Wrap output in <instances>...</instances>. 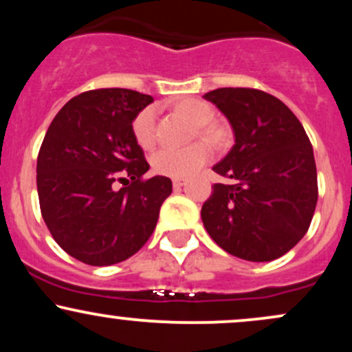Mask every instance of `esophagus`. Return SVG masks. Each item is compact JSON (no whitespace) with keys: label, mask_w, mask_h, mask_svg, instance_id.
<instances>
[{"label":"esophagus","mask_w":352,"mask_h":352,"mask_svg":"<svg viewBox=\"0 0 352 352\" xmlns=\"http://www.w3.org/2000/svg\"><path fill=\"white\" fill-rule=\"evenodd\" d=\"M184 185H185V180H182V179L173 180V188H175V190H180L182 187H184Z\"/></svg>","instance_id":"1"}]
</instances>
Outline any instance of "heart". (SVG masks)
Listing matches in <instances>:
<instances>
[{"label": "heart", "mask_w": 352, "mask_h": 352, "mask_svg": "<svg viewBox=\"0 0 352 352\" xmlns=\"http://www.w3.org/2000/svg\"><path fill=\"white\" fill-rule=\"evenodd\" d=\"M173 111L184 116L188 122L197 125V134L213 145L223 142L225 134L220 127L210 124L213 119V109L210 104L195 98H182L173 104ZM132 134L140 147L152 148L155 144V111L152 107L144 109L135 116L132 122ZM212 157L208 144L197 142L185 148H160L153 153L152 167L160 175L172 179H185L199 172Z\"/></svg>", "instance_id": "heart-1"}]
</instances>
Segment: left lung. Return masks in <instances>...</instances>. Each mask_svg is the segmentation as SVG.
Masks as SVG:
<instances>
[{
	"label": "left lung",
	"instance_id": "1",
	"mask_svg": "<svg viewBox=\"0 0 352 352\" xmlns=\"http://www.w3.org/2000/svg\"><path fill=\"white\" fill-rule=\"evenodd\" d=\"M228 119L235 145L213 172L215 184L201 207L213 241L246 261H272L308 232L318 201L313 145L298 117L280 99L258 89L221 87L204 96Z\"/></svg>",
	"mask_w": 352,
	"mask_h": 352
}]
</instances>
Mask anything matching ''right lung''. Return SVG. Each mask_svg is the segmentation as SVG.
I'll return each mask as SVG.
<instances>
[{
	"mask_svg": "<svg viewBox=\"0 0 352 352\" xmlns=\"http://www.w3.org/2000/svg\"><path fill=\"white\" fill-rule=\"evenodd\" d=\"M131 89H96L72 98L44 135L38 195L44 223L60 248L92 266L120 263L155 230L172 180H144L148 164L132 122L152 102ZM116 181H127L117 190Z\"/></svg>",
	"mask_w": 352,
	"mask_h": 352,
	"instance_id": "1",
	"label": "right lung"
}]
</instances>
